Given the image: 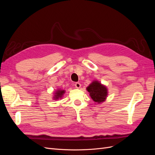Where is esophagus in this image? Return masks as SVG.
<instances>
[{"label": "esophagus", "mask_w": 155, "mask_h": 155, "mask_svg": "<svg viewBox=\"0 0 155 155\" xmlns=\"http://www.w3.org/2000/svg\"><path fill=\"white\" fill-rule=\"evenodd\" d=\"M81 84L80 83H75V87H76V88H80L81 87Z\"/></svg>", "instance_id": "esophagus-1"}]
</instances>
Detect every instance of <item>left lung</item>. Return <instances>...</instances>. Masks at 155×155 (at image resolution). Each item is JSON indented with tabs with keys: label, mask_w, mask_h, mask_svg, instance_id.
<instances>
[{
	"label": "left lung",
	"mask_w": 155,
	"mask_h": 155,
	"mask_svg": "<svg viewBox=\"0 0 155 155\" xmlns=\"http://www.w3.org/2000/svg\"><path fill=\"white\" fill-rule=\"evenodd\" d=\"M87 90L96 104H100L104 102L108 96L107 87L97 80H94L87 87Z\"/></svg>",
	"instance_id": "obj_1"
}]
</instances>
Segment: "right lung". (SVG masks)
Here are the masks:
<instances>
[{
	"label": "right lung",
	"mask_w": 155,
	"mask_h": 155,
	"mask_svg": "<svg viewBox=\"0 0 155 155\" xmlns=\"http://www.w3.org/2000/svg\"><path fill=\"white\" fill-rule=\"evenodd\" d=\"M64 93H65L64 90H62V89H61V88L57 89L56 91H55L54 93V94L53 96V99L54 100H58L59 99H61Z\"/></svg>",
	"instance_id": "1"
}]
</instances>
